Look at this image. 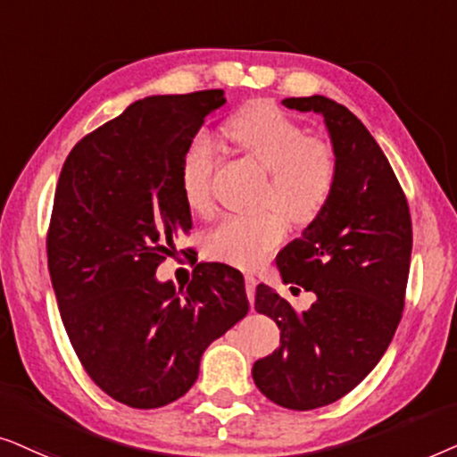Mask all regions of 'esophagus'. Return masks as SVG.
<instances>
[{"instance_id": "34e87169", "label": "esophagus", "mask_w": 457, "mask_h": 457, "mask_svg": "<svg viewBox=\"0 0 457 457\" xmlns=\"http://www.w3.org/2000/svg\"><path fill=\"white\" fill-rule=\"evenodd\" d=\"M245 286H246V296L248 301L254 303V290H257V278L253 273H246L245 276Z\"/></svg>"}]
</instances>
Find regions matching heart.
I'll return each mask as SVG.
<instances>
[{"mask_svg":"<svg viewBox=\"0 0 457 457\" xmlns=\"http://www.w3.org/2000/svg\"><path fill=\"white\" fill-rule=\"evenodd\" d=\"M225 137L242 154L270 171L263 204L292 223H309L320 215L337 184V156L330 145L312 139L305 127L273 104H257L234 114L223 125ZM217 152L204 136L186 145L179 161V187L187 209L196 215L212 211V178ZM278 212L225 217L203 238L211 261L254 270L278 251L286 236Z\"/></svg>","mask_w":457,"mask_h":457,"instance_id":"obj_1","label":"heart"}]
</instances>
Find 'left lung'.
<instances>
[{
    "mask_svg": "<svg viewBox=\"0 0 457 457\" xmlns=\"http://www.w3.org/2000/svg\"><path fill=\"white\" fill-rule=\"evenodd\" d=\"M282 104L324 117L338 171L324 209L276 259L284 284L318 296L312 309L295 312L257 286L254 309L276 321L279 346L254 361L253 378L273 403L307 411L351 393L391 345L405 305L411 217L385 152L349 108L324 96Z\"/></svg>",
    "mask_w": 457,
    "mask_h": 457,
    "instance_id": "left-lung-1",
    "label": "left lung"
}]
</instances>
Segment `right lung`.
Masks as SVG:
<instances>
[{
    "instance_id": "obj_1",
    "label": "right lung",
    "mask_w": 457,
    "mask_h": 457,
    "mask_svg": "<svg viewBox=\"0 0 457 457\" xmlns=\"http://www.w3.org/2000/svg\"><path fill=\"white\" fill-rule=\"evenodd\" d=\"M223 104V89L144 97L77 142L60 171L47 229L60 318L89 378L136 410L190 391L206 346L248 313L234 267L198 263L184 290L154 276L192 228L181 154Z\"/></svg>"
}]
</instances>
